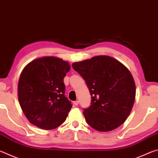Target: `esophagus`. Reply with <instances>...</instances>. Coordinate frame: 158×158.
<instances>
[{"label": "esophagus", "mask_w": 158, "mask_h": 158, "mask_svg": "<svg viewBox=\"0 0 158 158\" xmlns=\"http://www.w3.org/2000/svg\"><path fill=\"white\" fill-rule=\"evenodd\" d=\"M74 105L75 106H77L79 105V101H74Z\"/></svg>", "instance_id": "1"}]
</instances>
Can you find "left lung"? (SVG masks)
I'll return each instance as SVG.
<instances>
[{"instance_id": "1", "label": "left lung", "mask_w": 158, "mask_h": 158, "mask_svg": "<svg viewBox=\"0 0 158 158\" xmlns=\"http://www.w3.org/2000/svg\"><path fill=\"white\" fill-rule=\"evenodd\" d=\"M73 68L85 80L91 103L84 109L85 119L100 132L116 129L126 121L135 100L136 87L125 65L108 56L74 63Z\"/></svg>"}]
</instances>
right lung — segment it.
<instances>
[{"instance_id": "add662e5", "label": "right lung", "mask_w": 158, "mask_h": 158, "mask_svg": "<svg viewBox=\"0 0 158 158\" xmlns=\"http://www.w3.org/2000/svg\"><path fill=\"white\" fill-rule=\"evenodd\" d=\"M70 69L66 61L53 56L37 58L21 73L18 98L23 114L32 124L52 130L65 121L73 107L65 96L63 79Z\"/></svg>"}]
</instances>
